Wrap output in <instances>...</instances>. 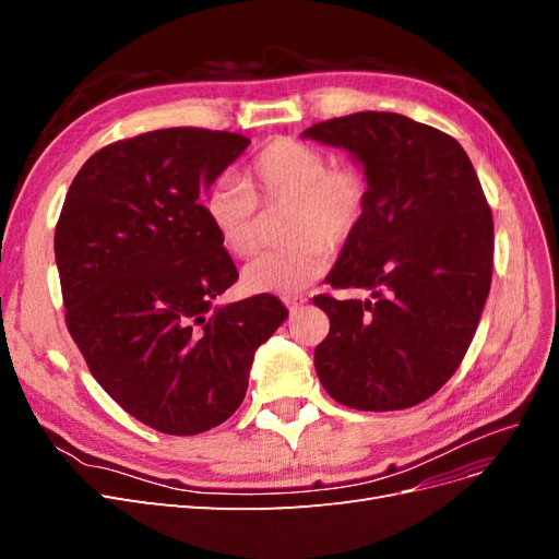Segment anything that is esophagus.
<instances>
[{"label":"esophagus","instance_id":"34e87169","mask_svg":"<svg viewBox=\"0 0 559 559\" xmlns=\"http://www.w3.org/2000/svg\"><path fill=\"white\" fill-rule=\"evenodd\" d=\"M284 302H286V308H289V312L296 314L302 306H306L308 298L306 296H289V298H284Z\"/></svg>","mask_w":559,"mask_h":559}]
</instances>
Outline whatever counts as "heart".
<instances>
[{"instance_id":"obj_1","label":"heart","mask_w":559,"mask_h":559,"mask_svg":"<svg viewBox=\"0 0 559 559\" xmlns=\"http://www.w3.org/2000/svg\"><path fill=\"white\" fill-rule=\"evenodd\" d=\"M368 205V179L352 163L329 165L319 146L280 138L267 142L235 179H218L202 198L218 242L235 259L261 247V212H280V249L263 253L242 273L251 294H296L329 265V249L357 233Z\"/></svg>"}]
</instances>
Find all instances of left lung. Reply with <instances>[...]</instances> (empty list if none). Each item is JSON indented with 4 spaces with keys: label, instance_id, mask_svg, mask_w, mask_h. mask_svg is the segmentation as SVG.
Masks as SVG:
<instances>
[{
    "label": "left lung",
    "instance_id": "8db88e82",
    "mask_svg": "<svg viewBox=\"0 0 559 559\" xmlns=\"http://www.w3.org/2000/svg\"><path fill=\"white\" fill-rule=\"evenodd\" d=\"M302 138L347 148L368 179L366 214L326 282L373 300L312 298L331 321L317 376L349 408H413L460 368L492 284L478 175L454 138L401 114L331 118Z\"/></svg>",
    "mask_w": 559,
    "mask_h": 559
}]
</instances>
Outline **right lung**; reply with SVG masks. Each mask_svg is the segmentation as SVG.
Instances as JSON below:
<instances>
[{"label":"right lung","mask_w":559,"mask_h":559,"mask_svg":"<svg viewBox=\"0 0 559 559\" xmlns=\"http://www.w3.org/2000/svg\"><path fill=\"white\" fill-rule=\"evenodd\" d=\"M247 146L205 128L114 142L83 163L58 218L67 329L99 386L160 433L226 421L253 352L289 317L270 294L214 306L238 267L198 198Z\"/></svg>","instance_id":"right-lung-1"}]
</instances>
